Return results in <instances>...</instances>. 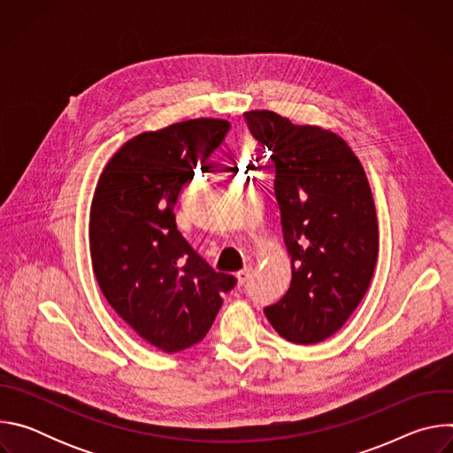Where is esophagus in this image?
I'll return each mask as SVG.
<instances>
[{"instance_id": "1", "label": "esophagus", "mask_w": 453, "mask_h": 453, "mask_svg": "<svg viewBox=\"0 0 453 453\" xmlns=\"http://www.w3.org/2000/svg\"><path fill=\"white\" fill-rule=\"evenodd\" d=\"M250 274H252V267L242 269L240 273H236V283H238V285H243V283L250 278Z\"/></svg>"}]
</instances>
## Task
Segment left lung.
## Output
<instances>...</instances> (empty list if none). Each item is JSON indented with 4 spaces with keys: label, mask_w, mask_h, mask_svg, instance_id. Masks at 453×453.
I'll return each instance as SVG.
<instances>
[{
    "label": "left lung",
    "mask_w": 453,
    "mask_h": 453,
    "mask_svg": "<svg viewBox=\"0 0 453 453\" xmlns=\"http://www.w3.org/2000/svg\"><path fill=\"white\" fill-rule=\"evenodd\" d=\"M252 136L276 163L274 191L290 256L287 294L264 308L288 342L337 334L364 299L378 257V219L362 163L335 133L247 111Z\"/></svg>",
    "instance_id": "obj_1"
}]
</instances>
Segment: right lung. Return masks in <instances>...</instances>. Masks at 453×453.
<instances>
[{
    "label": "right lung",
    "mask_w": 453,
    "mask_h": 453,
    "mask_svg": "<svg viewBox=\"0 0 453 453\" xmlns=\"http://www.w3.org/2000/svg\"><path fill=\"white\" fill-rule=\"evenodd\" d=\"M229 121L196 118L123 143L104 166L89 211L98 287L143 341L165 353L201 342L234 287L215 273L175 226L182 184L222 143Z\"/></svg>",
    "instance_id": "obj_1"
}]
</instances>
